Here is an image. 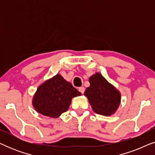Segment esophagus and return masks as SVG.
<instances>
[{"instance_id": "esophagus-1", "label": "esophagus", "mask_w": 155, "mask_h": 155, "mask_svg": "<svg viewBox=\"0 0 155 155\" xmlns=\"http://www.w3.org/2000/svg\"><path fill=\"white\" fill-rule=\"evenodd\" d=\"M78 90H79V92H81L82 94H83V93L84 92V88L83 87H79V89H78Z\"/></svg>"}]
</instances>
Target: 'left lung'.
Wrapping results in <instances>:
<instances>
[{
    "mask_svg": "<svg viewBox=\"0 0 155 155\" xmlns=\"http://www.w3.org/2000/svg\"><path fill=\"white\" fill-rule=\"evenodd\" d=\"M89 82L90 85L84 95L87 97L93 111L106 116L115 114L121 99L119 91L99 73L91 76Z\"/></svg>",
    "mask_w": 155,
    "mask_h": 155,
    "instance_id": "left-lung-1",
    "label": "left lung"
}]
</instances>
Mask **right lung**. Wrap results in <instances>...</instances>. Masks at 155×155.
<instances>
[{"label": "right lung", "instance_id": "1", "mask_svg": "<svg viewBox=\"0 0 155 155\" xmlns=\"http://www.w3.org/2000/svg\"><path fill=\"white\" fill-rule=\"evenodd\" d=\"M81 95L71 82L57 74L38 87L32 105L38 113L56 118L68 111L73 97Z\"/></svg>", "mask_w": 155, "mask_h": 155}]
</instances>
